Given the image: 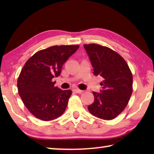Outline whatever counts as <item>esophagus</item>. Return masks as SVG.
Masks as SVG:
<instances>
[{
    "label": "esophagus",
    "mask_w": 154,
    "mask_h": 154,
    "mask_svg": "<svg viewBox=\"0 0 154 154\" xmlns=\"http://www.w3.org/2000/svg\"><path fill=\"white\" fill-rule=\"evenodd\" d=\"M73 91L76 92V93H79V94L83 93V90H80V89H79V88H75V89L73 90Z\"/></svg>",
    "instance_id": "esophagus-1"
}]
</instances>
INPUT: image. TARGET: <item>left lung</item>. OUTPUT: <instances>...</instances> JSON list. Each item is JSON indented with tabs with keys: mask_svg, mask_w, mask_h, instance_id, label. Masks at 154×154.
I'll list each match as a JSON object with an SVG mask.
<instances>
[{
	"mask_svg": "<svg viewBox=\"0 0 154 154\" xmlns=\"http://www.w3.org/2000/svg\"><path fill=\"white\" fill-rule=\"evenodd\" d=\"M84 48L94 68L93 74L100 75L103 81L101 93L93 92L94 101L88 111L104 120L117 117L128 104L132 93V74L125 60L111 48L91 43Z\"/></svg>",
	"mask_w": 154,
	"mask_h": 154,
	"instance_id": "1",
	"label": "left lung"
}]
</instances>
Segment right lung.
<instances>
[{
  "instance_id": "1",
  "label": "right lung",
  "mask_w": 154,
  "mask_h": 154,
  "mask_svg": "<svg viewBox=\"0 0 154 154\" xmlns=\"http://www.w3.org/2000/svg\"><path fill=\"white\" fill-rule=\"evenodd\" d=\"M79 45H54L31 56L17 79L18 92L26 109L37 119L51 121L64 112L71 90L54 86V77L60 75L63 64Z\"/></svg>"
}]
</instances>
